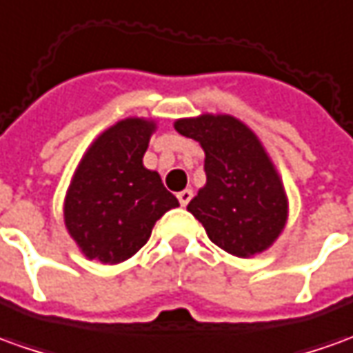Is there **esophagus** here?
Here are the masks:
<instances>
[{
  "label": "esophagus",
  "instance_id": "1",
  "mask_svg": "<svg viewBox=\"0 0 353 353\" xmlns=\"http://www.w3.org/2000/svg\"><path fill=\"white\" fill-rule=\"evenodd\" d=\"M177 199H179V205H181V207H187L189 201L193 199V189H183V191H179V193H177Z\"/></svg>",
  "mask_w": 353,
  "mask_h": 353
}]
</instances>
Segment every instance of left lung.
<instances>
[{
  "instance_id": "obj_1",
  "label": "left lung",
  "mask_w": 353,
  "mask_h": 353,
  "mask_svg": "<svg viewBox=\"0 0 353 353\" xmlns=\"http://www.w3.org/2000/svg\"><path fill=\"white\" fill-rule=\"evenodd\" d=\"M174 127L205 150L207 183L187 210L230 255L263 253L286 226L288 196L259 137L243 121L222 114L177 119Z\"/></svg>"
}]
</instances>
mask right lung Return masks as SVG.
Here are the masks:
<instances>
[{"label":"right lung","mask_w":353,"mask_h":353,"mask_svg":"<svg viewBox=\"0 0 353 353\" xmlns=\"http://www.w3.org/2000/svg\"><path fill=\"white\" fill-rule=\"evenodd\" d=\"M154 131L152 119H121L100 133L79 162L63 218L86 259L123 263L148 241L158 218L179 207L158 172L143 166Z\"/></svg>","instance_id":"add662e5"}]
</instances>
